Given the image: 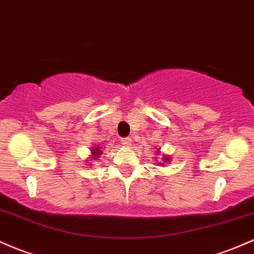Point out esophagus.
<instances>
[{"label":"esophagus","mask_w":254,"mask_h":254,"mask_svg":"<svg viewBox=\"0 0 254 254\" xmlns=\"http://www.w3.org/2000/svg\"><path fill=\"white\" fill-rule=\"evenodd\" d=\"M121 141H122L121 144L124 145V146H129V145H130V139L129 138H124Z\"/></svg>","instance_id":"obj_1"}]
</instances>
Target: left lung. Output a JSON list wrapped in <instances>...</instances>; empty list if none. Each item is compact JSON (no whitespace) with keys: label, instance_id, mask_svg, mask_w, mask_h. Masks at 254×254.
<instances>
[{"label":"left lung","instance_id":"1","mask_svg":"<svg viewBox=\"0 0 254 254\" xmlns=\"http://www.w3.org/2000/svg\"><path fill=\"white\" fill-rule=\"evenodd\" d=\"M163 161H164V162H170V157H169V156H165V155H164V157H163ZM159 164H162L161 162H159Z\"/></svg>","mask_w":254,"mask_h":254}]
</instances>
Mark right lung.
I'll use <instances>...</instances> for the list:
<instances>
[{"mask_svg": "<svg viewBox=\"0 0 254 254\" xmlns=\"http://www.w3.org/2000/svg\"><path fill=\"white\" fill-rule=\"evenodd\" d=\"M91 151H92V158L93 159L99 158V156L102 155V150L99 149V147H93V150H91Z\"/></svg>", "mask_w": 254, "mask_h": 254, "instance_id": "add662e5", "label": "right lung"}]
</instances>
